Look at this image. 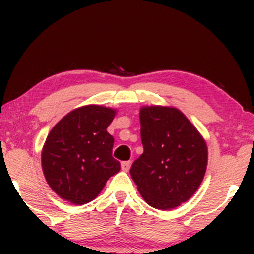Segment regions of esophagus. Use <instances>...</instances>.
<instances>
[{"label":"esophagus","mask_w":254,"mask_h":254,"mask_svg":"<svg viewBox=\"0 0 254 254\" xmlns=\"http://www.w3.org/2000/svg\"><path fill=\"white\" fill-rule=\"evenodd\" d=\"M130 166H131V162H130V161H124V162H122V170L124 171V172H127V171L130 170Z\"/></svg>","instance_id":"esophagus-1"}]
</instances>
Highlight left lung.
<instances>
[{
    "label": "left lung",
    "mask_w": 254,
    "mask_h": 254,
    "mask_svg": "<svg viewBox=\"0 0 254 254\" xmlns=\"http://www.w3.org/2000/svg\"><path fill=\"white\" fill-rule=\"evenodd\" d=\"M140 124L143 153L132 163L131 178L150 206H179L193 196L205 176V140L175 107H142Z\"/></svg>",
    "instance_id": "1"
}]
</instances>
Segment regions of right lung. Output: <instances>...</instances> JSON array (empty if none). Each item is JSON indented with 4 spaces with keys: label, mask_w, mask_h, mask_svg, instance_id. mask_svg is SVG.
<instances>
[{
    "label": "right lung",
    "mask_w": 254,
    "mask_h": 254,
    "mask_svg": "<svg viewBox=\"0 0 254 254\" xmlns=\"http://www.w3.org/2000/svg\"><path fill=\"white\" fill-rule=\"evenodd\" d=\"M115 114L113 108L88 104L67 113L49 132L42 150L43 173L64 200L89 203L120 171L112 156L114 137L107 131Z\"/></svg>",
    "instance_id": "right-lung-1"
}]
</instances>
